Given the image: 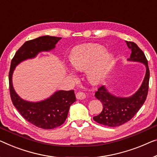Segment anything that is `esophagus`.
Returning a JSON list of instances; mask_svg holds the SVG:
<instances>
[{
	"label": "esophagus",
	"instance_id": "esophagus-1",
	"mask_svg": "<svg viewBox=\"0 0 157 157\" xmlns=\"http://www.w3.org/2000/svg\"><path fill=\"white\" fill-rule=\"evenodd\" d=\"M86 97V95L85 93L82 92H79L76 94V98L78 99H79V100H82L85 99V98Z\"/></svg>",
	"mask_w": 157,
	"mask_h": 157
}]
</instances>
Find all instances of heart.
Returning a JSON list of instances; mask_svg holds the SVG:
<instances>
[{
    "instance_id": "heart-1",
    "label": "heart",
    "mask_w": 157,
    "mask_h": 157,
    "mask_svg": "<svg viewBox=\"0 0 157 157\" xmlns=\"http://www.w3.org/2000/svg\"><path fill=\"white\" fill-rule=\"evenodd\" d=\"M105 52V48L98 44H86L76 46L70 55V62L76 71L88 69L87 78L93 83L101 81L111 68L113 56ZM72 77H75L71 73Z\"/></svg>"
}]
</instances>
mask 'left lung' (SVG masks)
Listing matches in <instances>:
<instances>
[{
  "instance_id": "8db88e82",
  "label": "left lung",
  "mask_w": 157,
  "mask_h": 157,
  "mask_svg": "<svg viewBox=\"0 0 157 157\" xmlns=\"http://www.w3.org/2000/svg\"><path fill=\"white\" fill-rule=\"evenodd\" d=\"M125 42L131 50L130 57L128 60L143 63L146 67V73L138 90L130 97H116L110 93L105 85L100 86L95 92V97L102 103L103 110L99 115L94 116L93 119L98 123L109 127H117L129 121L144 104L148 93L149 70L144 53L134 42Z\"/></svg>"
}]
</instances>
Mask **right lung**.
<instances>
[{
	"mask_svg": "<svg viewBox=\"0 0 157 157\" xmlns=\"http://www.w3.org/2000/svg\"><path fill=\"white\" fill-rule=\"evenodd\" d=\"M61 39L46 35L26 41L14 56L9 72L10 93L13 105L25 120L45 130L57 128L65 122L70 106L76 101L74 90L56 91L50 97L42 101H29L22 99L16 93L12 78L16 66L21 62L35 58L40 52L53 50Z\"/></svg>",
	"mask_w": 157,
	"mask_h": 157,
	"instance_id": "right-lung-1",
	"label": "right lung"
}]
</instances>
